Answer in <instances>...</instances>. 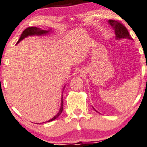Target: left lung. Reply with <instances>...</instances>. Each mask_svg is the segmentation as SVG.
I'll return each instance as SVG.
<instances>
[{"instance_id":"8db88e82","label":"left lung","mask_w":147,"mask_h":147,"mask_svg":"<svg viewBox=\"0 0 147 147\" xmlns=\"http://www.w3.org/2000/svg\"><path fill=\"white\" fill-rule=\"evenodd\" d=\"M109 23L112 26L113 29L115 30V34H116V38L117 40L119 39H129L131 40V36L129 33L128 30L124 26H123L119 22L115 20H109ZM95 110V109H94Z\"/></svg>"}]
</instances>
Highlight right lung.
I'll return each mask as SVG.
<instances>
[{
    "instance_id": "right-lung-1",
    "label": "right lung",
    "mask_w": 147,
    "mask_h": 147,
    "mask_svg": "<svg viewBox=\"0 0 147 147\" xmlns=\"http://www.w3.org/2000/svg\"><path fill=\"white\" fill-rule=\"evenodd\" d=\"M50 32V30H41L40 28H36V27H29L28 28H26L24 31L23 32V33L21 34V36L20 37V39L18 40L17 43H18L19 42L22 40L24 39L25 38H27L28 36H31V35H45V34L48 33ZM65 89V87H64ZM63 95H62V100H61V106H60V109L59 110L58 113L55 115L53 118H52L51 119H50L49 121H51L55 120V119H57L60 115H61L62 112H63Z\"/></svg>"
}]
</instances>
